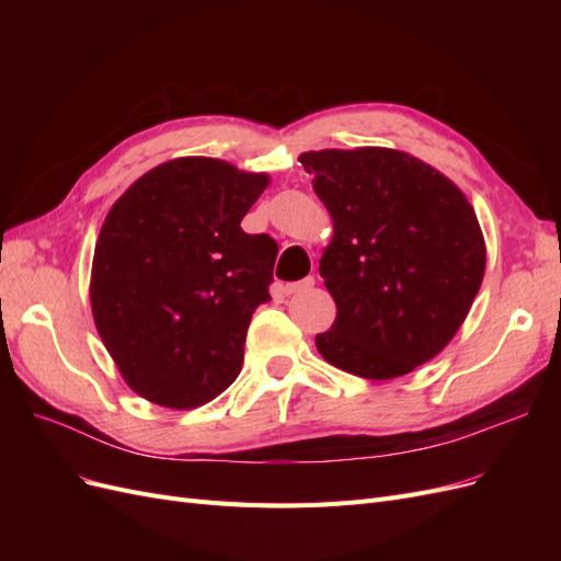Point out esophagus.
Here are the masks:
<instances>
[{"label":"esophagus","mask_w":561,"mask_h":561,"mask_svg":"<svg viewBox=\"0 0 561 561\" xmlns=\"http://www.w3.org/2000/svg\"><path fill=\"white\" fill-rule=\"evenodd\" d=\"M313 276H309V278H304V280H297V283H285L280 290H283V295H297V293H304V290H309V287H313Z\"/></svg>","instance_id":"1"}]
</instances>
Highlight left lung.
<instances>
[{"label":"left lung","mask_w":561,"mask_h":561,"mask_svg":"<svg viewBox=\"0 0 561 561\" xmlns=\"http://www.w3.org/2000/svg\"><path fill=\"white\" fill-rule=\"evenodd\" d=\"M332 217L320 276L336 304L318 353L355 377L410 375L443 351L478 295L486 248L466 194L388 147L299 157Z\"/></svg>","instance_id":"left-lung-1"}]
</instances>
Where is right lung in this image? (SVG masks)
Instances as JSON below:
<instances>
[{
  "label": "right lung",
  "instance_id": "right-lung-1",
  "mask_svg": "<svg viewBox=\"0 0 561 561\" xmlns=\"http://www.w3.org/2000/svg\"><path fill=\"white\" fill-rule=\"evenodd\" d=\"M266 186V173L182 157L135 180L107 213L91 309L124 381L145 400L192 410L239 377L278 254L271 236L241 229Z\"/></svg>",
  "mask_w": 561,
  "mask_h": 561
}]
</instances>
